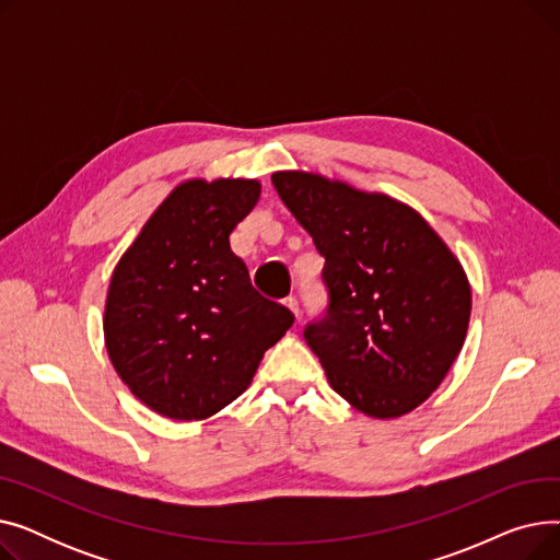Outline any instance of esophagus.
Returning <instances> with one entry per match:
<instances>
[{
	"label": "esophagus",
	"mask_w": 560,
	"mask_h": 560,
	"mask_svg": "<svg viewBox=\"0 0 560 560\" xmlns=\"http://www.w3.org/2000/svg\"><path fill=\"white\" fill-rule=\"evenodd\" d=\"M283 304H285L292 313H295V317L300 319V304H298V300H295V298H288Z\"/></svg>",
	"instance_id": "34e87169"
}]
</instances>
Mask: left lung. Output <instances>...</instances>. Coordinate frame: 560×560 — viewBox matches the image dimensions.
<instances>
[{
  "instance_id": "left-lung-1",
  "label": "left lung",
  "mask_w": 560,
  "mask_h": 560,
  "mask_svg": "<svg viewBox=\"0 0 560 560\" xmlns=\"http://www.w3.org/2000/svg\"><path fill=\"white\" fill-rule=\"evenodd\" d=\"M285 209L325 258L327 313L304 329L331 388L393 420L443 384L465 342L463 265L410 206L313 172H275Z\"/></svg>"
}]
</instances>
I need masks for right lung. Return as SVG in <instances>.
I'll return each mask as SVG.
<instances>
[{"label": "right lung", "instance_id": "right-lung-1", "mask_svg": "<svg viewBox=\"0 0 560 560\" xmlns=\"http://www.w3.org/2000/svg\"><path fill=\"white\" fill-rule=\"evenodd\" d=\"M260 197L256 179L176 186L115 265L108 359L129 390L170 420H206L241 397L295 315L260 298L229 235Z\"/></svg>", "mask_w": 560, "mask_h": 560}]
</instances>
